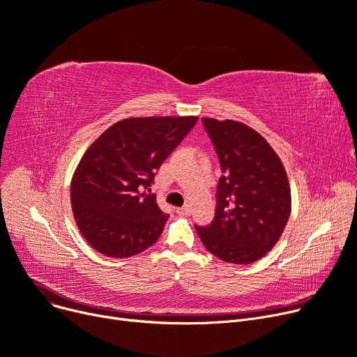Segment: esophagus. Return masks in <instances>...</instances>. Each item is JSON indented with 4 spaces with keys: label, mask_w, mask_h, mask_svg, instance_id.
Wrapping results in <instances>:
<instances>
[{
    "label": "esophagus",
    "mask_w": 357,
    "mask_h": 357,
    "mask_svg": "<svg viewBox=\"0 0 357 357\" xmlns=\"http://www.w3.org/2000/svg\"><path fill=\"white\" fill-rule=\"evenodd\" d=\"M177 213L181 215V216H187L188 213H190V206L184 204L183 207H177Z\"/></svg>",
    "instance_id": "obj_1"
}]
</instances>
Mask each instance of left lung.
Segmentation results:
<instances>
[{
  "label": "left lung",
  "mask_w": 357,
  "mask_h": 357,
  "mask_svg": "<svg viewBox=\"0 0 357 357\" xmlns=\"http://www.w3.org/2000/svg\"><path fill=\"white\" fill-rule=\"evenodd\" d=\"M223 176L213 222L196 226L208 252L230 264H252L280 241L291 215V190L281 158L248 125L203 118Z\"/></svg>",
  "instance_id": "left-lung-1"
}]
</instances>
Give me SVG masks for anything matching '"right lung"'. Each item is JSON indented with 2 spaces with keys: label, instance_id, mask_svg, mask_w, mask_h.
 <instances>
[{
  "label": "right lung",
  "instance_id": "add662e5",
  "mask_svg": "<svg viewBox=\"0 0 357 357\" xmlns=\"http://www.w3.org/2000/svg\"><path fill=\"white\" fill-rule=\"evenodd\" d=\"M197 116L125 118L80 158L70 202L82 236L99 254L130 258L154 245L169 219L144 190Z\"/></svg>",
  "mask_w": 357,
  "mask_h": 357
}]
</instances>
